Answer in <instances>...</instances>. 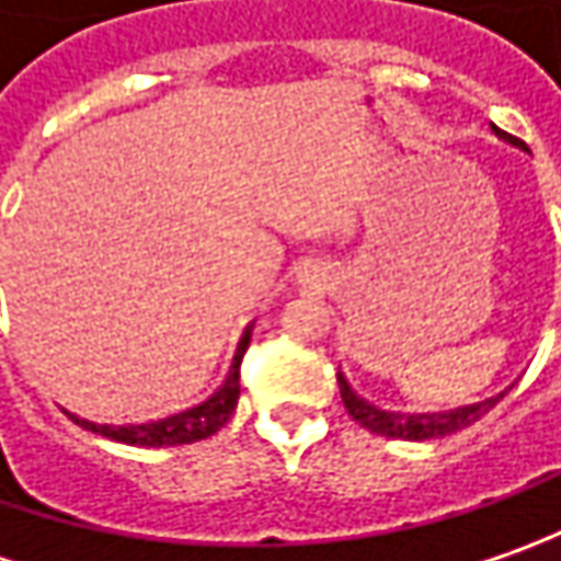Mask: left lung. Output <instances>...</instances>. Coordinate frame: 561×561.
<instances>
[{"label":"left lung","mask_w":561,"mask_h":561,"mask_svg":"<svg viewBox=\"0 0 561 561\" xmlns=\"http://www.w3.org/2000/svg\"><path fill=\"white\" fill-rule=\"evenodd\" d=\"M493 133L500 136V139H506L512 146H522L515 136L510 133H503L500 126H493ZM525 148V146H522ZM339 388H341V400H344V410L354 415V422H359L366 432H373V435H385V437H397V440H432V437H444V435H454V432H462V428H469L474 425L478 419L484 413H491L493 407L503 400V394L491 397V400H481V403H472V407H459V410H450V413H385V410H376L373 403H366V400H359L354 391H351V385L344 381V376L339 373Z\"/></svg>","instance_id":"8db88e82"}]
</instances>
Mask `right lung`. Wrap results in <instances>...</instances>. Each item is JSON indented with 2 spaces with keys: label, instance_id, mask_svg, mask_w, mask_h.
Here are the masks:
<instances>
[{
  "label": "right lung",
  "instance_id": "obj_1",
  "mask_svg": "<svg viewBox=\"0 0 561 561\" xmlns=\"http://www.w3.org/2000/svg\"><path fill=\"white\" fill-rule=\"evenodd\" d=\"M251 335L244 332L239 354L232 359L229 378L222 381V388L214 397H207L204 403L185 410V413L167 415L161 422H148V425H92V422H80L87 432L105 435L121 444H133V447H180V444H192V440H204V437L217 435L222 425L229 422V415L236 413L239 403V366H242L244 351H248Z\"/></svg>",
  "mask_w": 561,
  "mask_h": 561
}]
</instances>
